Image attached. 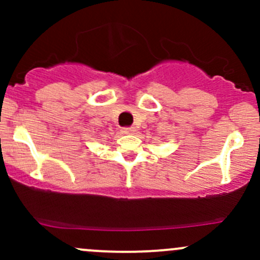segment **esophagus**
<instances>
[{"instance_id":"34e87169","label":"esophagus","mask_w":260,"mask_h":260,"mask_svg":"<svg viewBox=\"0 0 260 260\" xmlns=\"http://www.w3.org/2000/svg\"><path fill=\"white\" fill-rule=\"evenodd\" d=\"M133 132H135V128L133 127L122 128V133H124V135H129V133H133Z\"/></svg>"}]
</instances>
